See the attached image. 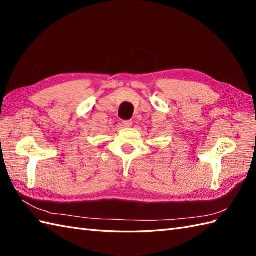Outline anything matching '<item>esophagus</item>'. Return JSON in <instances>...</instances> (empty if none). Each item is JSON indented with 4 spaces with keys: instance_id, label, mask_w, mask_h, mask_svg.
<instances>
[{
    "instance_id": "34e87169",
    "label": "esophagus",
    "mask_w": 256,
    "mask_h": 256,
    "mask_svg": "<svg viewBox=\"0 0 256 256\" xmlns=\"http://www.w3.org/2000/svg\"><path fill=\"white\" fill-rule=\"evenodd\" d=\"M132 125L131 120H126V121H123V126L124 128H130Z\"/></svg>"
}]
</instances>
